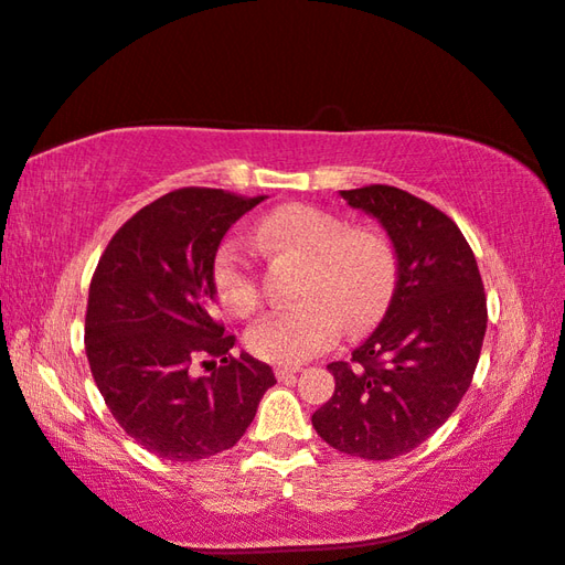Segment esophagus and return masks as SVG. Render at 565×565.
Returning <instances> with one entry per match:
<instances>
[{"label":"esophagus","instance_id":"1","mask_svg":"<svg viewBox=\"0 0 565 565\" xmlns=\"http://www.w3.org/2000/svg\"><path fill=\"white\" fill-rule=\"evenodd\" d=\"M297 367H275V377H278L280 382H295V377H297Z\"/></svg>","mask_w":565,"mask_h":565}]
</instances>
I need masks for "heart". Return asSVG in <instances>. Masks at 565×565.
Wrapping results in <instances>:
<instances>
[{
  "instance_id": "b5f03b06",
  "label": "heart",
  "mask_w": 565,
  "mask_h": 565,
  "mask_svg": "<svg viewBox=\"0 0 565 565\" xmlns=\"http://www.w3.org/2000/svg\"><path fill=\"white\" fill-rule=\"evenodd\" d=\"M266 250L302 260L297 307L270 311L246 331V348L275 365H299L338 343L345 331L380 319L396 282V254L384 234L348 230L333 212L315 205H285L258 224ZM212 285L234 315L258 305L254 258L239 239L222 242L212 260Z\"/></svg>"
}]
</instances>
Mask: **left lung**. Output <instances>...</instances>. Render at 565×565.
I'll use <instances>...</instances> for the list:
<instances>
[{
	"instance_id": "obj_1",
	"label": "left lung",
	"mask_w": 565,
	"mask_h": 565,
	"mask_svg": "<svg viewBox=\"0 0 565 565\" xmlns=\"http://www.w3.org/2000/svg\"><path fill=\"white\" fill-rule=\"evenodd\" d=\"M377 220L396 254L384 319L350 362H331L335 392L311 416L321 440L360 459L416 449L459 406L486 335L473 250L445 212L394 185L341 191Z\"/></svg>"
}]
</instances>
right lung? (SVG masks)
I'll return each instance as SVG.
<instances>
[{
    "label": "right lung",
    "mask_w": 565,
    "mask_h": 565,
    "mask_svg": "<svg viewBox=\"0 0 565 565\" xmlns=\"http://www.w3.org/2000/svg\"><path fill=\"white\" fill-rule=\"evenodd\" d=\"M266 195L181 188L132 215L108 242L89 287L84 343L113 418L169 461L234 447L275 384L212 319V260L232 224ZM195 354L221 358L210 379L186 372Z\"/></svg>",
    "instance_id": "add662e5"
}]
</instances>
